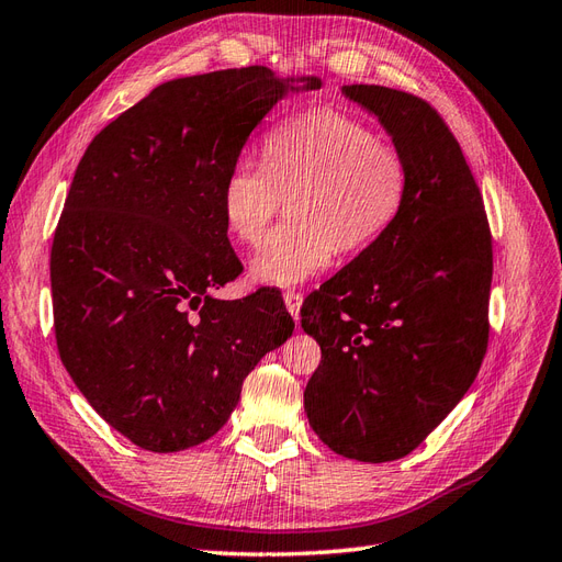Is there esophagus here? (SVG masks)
<instances>
[{"mask_svg":"<svg viewBox=\"0 0 562 562\" xmlns=\"http://www.w3.org/2000/svg\"><path fill=\"white\" fill-rule=\"evenodd\" d=\"M283 303H285V310H289V312L293 314V319H297L300 305H303V293H297V291H285V293H283Z\"/></svg>","mask_w":562,"mask_h":562,"instance_id":"34e87169","label":"esophagus"}]
</instances>
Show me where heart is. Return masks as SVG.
Returning a JSON list of instances; mask_svg holds the SVG:
<instances>
[{
	"label": "heart",
	"instance_id": "heart-1",
	"mask_svg": "<svg viewBox=\"0 0 562 562\" xmlns=\"http://www.w3.org/2000/svg\"><path fill=\"white\" fill-rule=\"evenodd\" d=\"M265 161H238L222 188L228 234L245 245L265 240L269 224L291 204L252 262V277L295 285L334 262L336 252H360L398 218L409 186V164L398 145L372 126L334 109L281 123L265 140Z\"/></svg>",
	"mask_w": 562,
	"mask_h": 562
}]
</instances>
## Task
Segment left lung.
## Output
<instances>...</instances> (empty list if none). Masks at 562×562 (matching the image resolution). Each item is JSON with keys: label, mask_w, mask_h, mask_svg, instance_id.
Returning <instances> with one entry per match:
<instances>
[{"label": "left lung", "mask_w": 562, "mask_h": 562, "mask_svg": "<svg viewBox=\"0 0 562 562\" xmlns=\"http://www.w3.org/2000/svg\"><path fill=\"white\" fill-rule=\"evenodd\" d=\"M344 92L403 149L409 186L386 234L300 310L322 348L305 413L334 453L389 462L439 427L482 367L494 245L484 198L441 114L384 86Z\"/></svg>", "instance_id": "1"}]
</instances>
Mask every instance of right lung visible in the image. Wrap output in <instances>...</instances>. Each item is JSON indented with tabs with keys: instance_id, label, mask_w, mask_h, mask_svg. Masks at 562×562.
Masks as SVG:
<instances>
[{
	"instance_id": "add662e5",
	"label": "right lung",
	"mask_w": 562,
	"mask_h": 562,
	"mask_svg": "<svg viewBox=\"0 0 562 562\" xmlns=\"http://www.w3.org/2000/svg\"><path fill=\"white\" fill-rule=\"evenodd\" d=\"M285 90L293 78L267 66L169 80L78 161L49 257L59 358L94 413L153 453L214 436L245 376L293 334L277 291L212 297L243 271L224 181Z\"/></svg>"
}]
</instances>
